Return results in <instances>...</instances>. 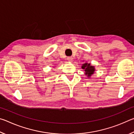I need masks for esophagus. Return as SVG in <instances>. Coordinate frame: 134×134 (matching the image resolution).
Segmentation results:
<instances>
[{"instance_id":"34e87169","label":"esophagus","mask_w":134,"mask_h":134,"mask_svg":"<svg viewBox=\"0 0 134 134\" xmlns=\"http://www.w3.org/2000/svg\"><path fill=\"white\" fill-rule=\"evenodd\" d=\"M67 60L68 62H70V63L72 62V58L71 57H67Z\"/></svg>"}]
</instances>
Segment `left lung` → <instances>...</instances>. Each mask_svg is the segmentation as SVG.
<instances>
[{"instance_id":"obj_1","label":"left lung","mask_w":134,"mask_h":134,"mask_svg":"<svg viewBox=\"0 0 134 134\" xmlns=\"http://www.w3.org/2000/svg\"><path fill=\"white\" fill-rule=\"evenodd\" d=\"M81 69L85 71V75L88 79L91 77V76L94 73L95 67L93 65H92L90 63L85 62L81 65Z\"/></svg>"}]
</instances>
